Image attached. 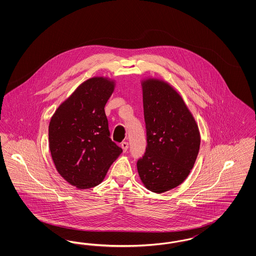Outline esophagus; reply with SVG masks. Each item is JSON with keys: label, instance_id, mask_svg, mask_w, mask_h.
<instances>
[{"label": "esophagus", "instance_id": "1", "mask_svg": "<svg viewBox=\"0 0 256 256\" xmlns=\"http://www.w3.org/2000/svg\"><path fill=\"white\" fill-rule=\"evenodd\" d=\"M121 146H122V152H126L128 150V142H122Z\"/></svg>", "mask_w": 256, "mask_h": 256}]
</instances>
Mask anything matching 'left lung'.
Returning a JSON list of instances; mask_svg holds the SVG:
<instances>
[{"label": "left lung", "instance_id": "left-lung-1", "mask_svg": "<svg viewBox=\"0 0 256 256\" xmlns=\"http://www.w3.org/2000/svg\"><path fill=\"white\" fill-rule=\"evenodd\" d=\"M141 86L148 145L137 170L146 189L161 194L189 176L200 135L195 118L172 86L154 78L143 80Z\"/></svg>", "mask_w": 256, "mask_h": 256}]
</instances>
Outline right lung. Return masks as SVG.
I'll list each match as a JSON object with an SVG mask.
<instances>
[{
  "mask_svg": "<svg viewBox=\"0 0 256 256\" xmlns=\"http://www.w3.org/2000/svg\"><path fill=\"white\" fill-rule=\"evenodd\" d=\"M115 80L94 76L56 110L49 124V148L56 169L78 189L98 185L122 152L111 141L104 106Z\"/></svg>",
  "mask_w": 256,
  "mask_h": 256,
  "instance_id": "1",
  "label": "right lung"
}]
</instances>
